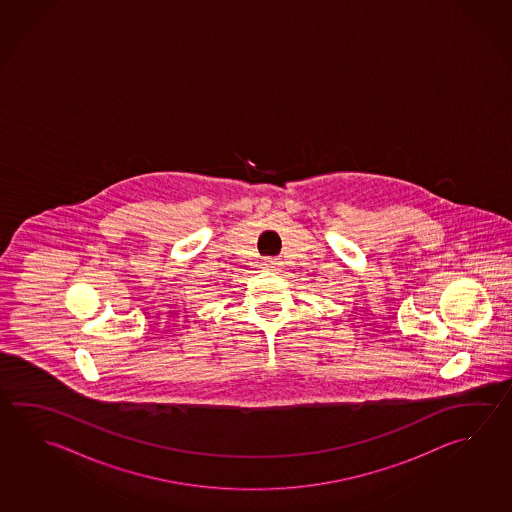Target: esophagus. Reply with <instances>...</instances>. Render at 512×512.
Returning a JSON list of instances; mask_svg holds the SVG:
<instances>
[{"mask_svg": "<svg viewBox=\"0 0 512 512\" xmlns=\"http://www.w3.org/2000/svg\"><path fill=\"white\" fill-rule=\"evenodd\" d=\"M278 265L279 263L276 260L263 261V267H265V269L276 270L278 269Z\"/></svg>", "mask_w": 512, "mask_h": 512, "instance_id": "obj_1", "label": "esophagus"}]
</instances>
